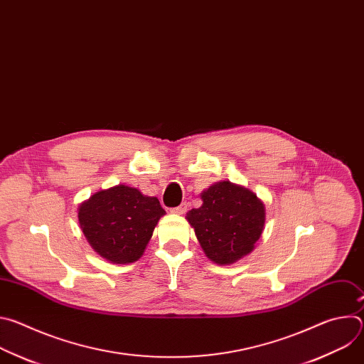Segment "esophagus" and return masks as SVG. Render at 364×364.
<instances>
[{"label": "esophagus", "instance_id": "34e87169", "mask_svg": "<svg viewBox=\"0 0 364 364\" xmlns=\"http://www.w3.org/2000/svg\"><path fill=\"white\" fill-rule=\"evenodd\" d=\"M186 210H187V204H186V203H181L180 205L173 207V209H170V212H171V213H176V215H183Z\"/></svg>", "mask_w": 364, "mask_h": 364}]
</instances>
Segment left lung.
I'll use <instances>...</instances> for the list:
<instances>
[{
    "mask_svg": "<svg viewBox=\"0 0 364 364\" xmlns=\"http://www.w3.org/2000/svg\"><path fill=\"white\" fill-rule=\"evenodd\" d=\"M203 204L187 213L210 261L229 265L252 252L265 225V205L255 193L220 181L201 193Z\"/></svg>",
    "mask_w": 364,
    "mask_h": 364,
    "instance_id": "8db88e82",
    "label": "left lung"
}]
</instances>
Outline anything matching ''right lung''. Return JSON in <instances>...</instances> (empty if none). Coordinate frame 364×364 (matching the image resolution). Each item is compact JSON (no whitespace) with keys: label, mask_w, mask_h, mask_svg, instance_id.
<instances>
[{"label":"right lung","mask_w":364,"mask_h":364,"mask_svg":"<svg viewBox=\"0 0 364 364\" xmlns=\"http://www.w3.org/2000/svg\"><path fill=\"white\" fill-rule=\"evenodd\" d=\"M164 213L157 197L117 186L80 204L77 218L87 242L102 257L112 264H129L141 257Z\"/></svg>","instance_id":"obj_1"}]
</instances>
